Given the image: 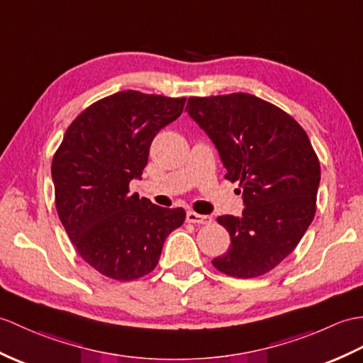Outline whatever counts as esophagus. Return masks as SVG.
I'll return each mask as SVG.
<instances>
[{"mask_svg": "<svg viewBox=\"0 0 363 363\" xmlns=\"http://www.w3.org/2000/svg\"><path fill=\"white\" fill-rule=\"evenodd\" d=\"M187 221L193 224H210L212 223V216L199 215L196 212H193V210H190V212H187Z\"/></svg>", "mask_w": 363, "mask_h": 363, "instance_id": "1", "label": "esophagus"}]
</instances>
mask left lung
<instances>
[{
  "label": "left lung",
  "mask_w": 363,
  "mask_h": 363,
  "mask_svg": "<svg viewBox=\"0 0 363 363\" xmlns=\"http://www.w3.org/2000/svg\"><path fill=\"white\" fill-rule=\"evenodd\" d=\"M185 109L213 140L224 178L238 182L246 206L241 216L218 218L230 247L212 264L235 278L264 275L314 220L320 162L308 134L281 108L247 92L190 97Z\"/></svg>",
  "instance_id": "left-lung-1"
}]
</instances>
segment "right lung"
<instances>
[{"instance_id": "obj_1", "label": "right lung", "mask_w": 363, "mask_h": 363, "mask_svg": "<svg viewBox=\"0 0 363 363\" xmlns=\"http://www.w3.org/2000/svg\"><path fill=\"white\" fill-rule=\"evenodd\" d=\"M184 105L185 97L116 92L75 117L52 157L55 207L67 237L85 263L113 280L153 271L165 238L185 221L182 207L130 193L151 142Z\"/></svg>"}]
</instances>
